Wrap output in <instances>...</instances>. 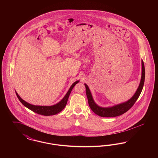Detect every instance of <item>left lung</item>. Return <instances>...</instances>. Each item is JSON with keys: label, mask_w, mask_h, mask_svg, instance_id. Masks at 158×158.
I'll list each match as a JSON object with an SVG mask.
<instances>
[{"label": "left lung", "mask_w": 158, "mask_h": 158, "mask_svg": "<svg viewBox=\"0 0 158 158\" xmlns=\"http://www.w3.org/2000/svg\"><path fill=\"white\" fill-rule=\"evenodd\" d=\"M142 77L141 81L139 85V86L135 92V94L133 96V97L130 99L128 101L122 103L119 105H115L112 107L109 108H102L100 107L97 105L92 97L90 90L86 84H85L86 87V94L87 95V98L88 100V104L90 106V109L97 114L99 116L103 117H114L119 116L126 113L135 104V101L139 97L142 90L143 89V85L144 82V77H145V70L143 60H142Z\"/></svg>", "instance_id": "left-lung-1"}]
</instances>
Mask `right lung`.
<instances>
[{"mask_svg":"<svg viewBox=\"0 0 158 158\" xmlns=\"http://www.w3.org/2000/svg\"><path fill=\"white\" fill-rule=\"evenodd\" d=\"M79 82V81H77L73 83L71 86V87L70 88L69 90H68L66 95L64 96V98L62 99V100L57 104L52 105V106H38V105H31L30 104L25 101L24 100H23L16 92V95L23 105L25 106L27 108H28L31 111H32L33 112L37 113L40 115H45V116L52 115H55V114H57V113H60L61 111H62L64 109V108L67 104L68 98L69 97L71 91L75 86L76 84H77Z\"/></svg>","mask_w":158,"mask_h":158,"instance_id":"right-lung-1","label":"right lung"}]
</instances>
